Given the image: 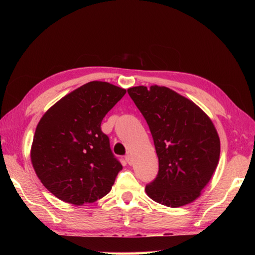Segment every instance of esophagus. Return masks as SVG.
<instances>
[{"mask_svg": "<svg viewBox=\"0 0 255 255\" xmlns=\"http://www.w3.org/2000/svg\"><path fill=\"white\" fill-rule=\"evenodd\" d=\"M125 159H126V162L128 164H131V162H132V157H131L130 154H127L126 156H125Z\"/></svg>", "mask_w": 255, "mask_h": 255, "instance_id": "34e87169", "label": "esophagus"}]
</instances>
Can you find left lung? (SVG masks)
Here are the masks:
<instances>
[{
    "label": "left lung",
    "instance_id": "left-lung-1",
    "mask_svg": "<svg viewBox=\"0 0 255 255\" xmlns=\"http://www.w3.org/2000/svg\"><path fill=\"white\" fill-rule=\"evenodd\" d=\"M128 94L148 125L158 157L147 196L172 208L196 200L219 161L221 141L213 122L196 103L165 86H135Z\"/></svg>",
    "mask_w": 255,
    "mask_h": 255
}]
</instances>
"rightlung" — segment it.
Wrapping results in <instances>:
<instances>
[{
    "label": "right lung",
    "mask_w": 255,
    "mask_h": 255,
    "mask_svg": "<svg viewBox=\"0 0 255 255\" xmlns=\"http://www.w3.org/2000/svg\"><path fill=\"white\" fill-rule=\"evenodd\" d=\"M126 90L89 82L60 99L37 125L31 146L34 172L58 199L81 206L109 193L123 165L101 130L105 116Z\"/></svg>",
    "instance_id": "obj_1"
}]
</instances>
